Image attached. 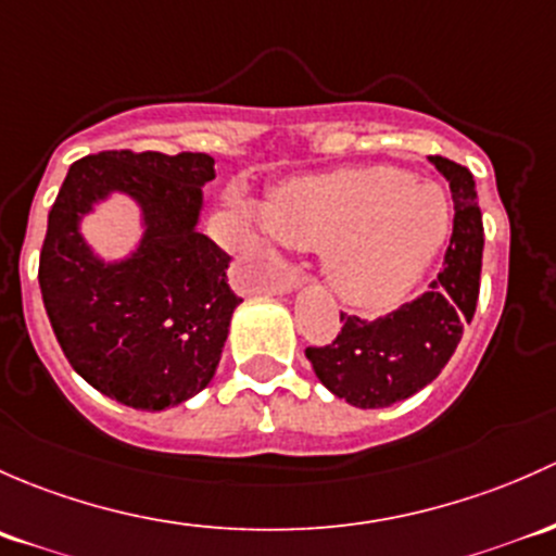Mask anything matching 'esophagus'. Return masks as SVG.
<instances>
[{
	"label": "esophagus",
	"mask_w": 556,
	"mask_h": 556,
	"mask_svg": "<svg viewBox=\"0 0 556 556\" xmlns=\"http://www.w3.org/2000/svg\"><path fill=\"white\" fill-rule=\"evenodd\" d=\"M302 278L300 276V270H294V267H286L283 270V276H280L276 283H270V289L273 291H291V289H296V286H302Z\"/></svg>",
	"instance_id": "34e87169"
}]
</instances>
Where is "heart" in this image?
Listing matches in <instances>:
<instances>
[{"instance_id": "1", "label": "heart", "mask_w": 556, "mask_h": 556, "mask_svg": "<svg viewBox=\"0 0 556 556\" xmlns=\"http://www.w3.org/2000/svg\"><path fill=\"white\" fill-rule=\"evenodd\" d=\"M265 222L289 245L320 251L337 296L366 311L396 305L447 243L452 211L437 185L396 165H356L278 185Z\"/></svg>"}]
</instances>
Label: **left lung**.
Returning <instances> with one entry per match:
<instances>
[{"instance_id":"8db88e82","label":"left lung","mask_w":556,"mask_h":556,"mask_svg":"<svg viewBox=\"0 0 556 556\" xmlns=\"http://www.w3.org/2000/svg\"><path fill=\"white\" fill-rule=\"evenodd\" d=\"M450 179L455 219L444 267L417 300L377 318L340 313L342 329L329 345H307L318 380L334 396L362 409L409 399L439 377L471 324L482 278L484 227L466 165L433 154Z\"/></svg>"}]
</instances>
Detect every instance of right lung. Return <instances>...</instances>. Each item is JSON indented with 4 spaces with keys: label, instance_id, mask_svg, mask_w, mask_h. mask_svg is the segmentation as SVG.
<instances>
[{
    "label": "right lung",
    "instance_id": "obj_1",
    "mask_svg": "<svg viewBox=\"0 0 556 556\" xmlns=\"http://www.w3.org/2000/svg\"><path fill=\"white\" fill-rule=\"evenodd\" d=\"M216 176L203 152L106 150L68 168L39 251V289L61 351L96 391L134 409H165L203 391L222 358L232 311L230 254L198 230L200 187ZM109 189L146 205L134 261L101 266L76 232Z\"/></svg>",
    "mask_w": 556,
    "mask_h": 556
}]
</instances>
